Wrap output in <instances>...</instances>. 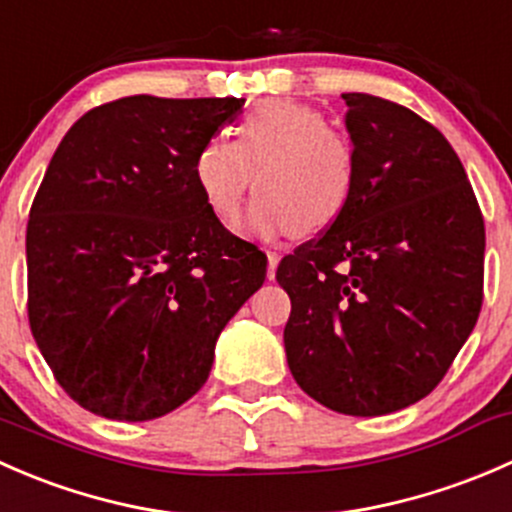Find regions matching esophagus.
Returning a JSON list of instances; mask_svg holds the SVG:
<instances>
[{"instance_id": "1", "label": "esophagus", "mask_w": 512, "mask_h": 512, "mask_svg": "<svg viewBox=\"0 0 512 512\" xmlns=\"http://www.w3.org/2000/svg\"><path fill=\"white\" fill-rule=\"evenodd\" d=\"M280 257H282V252L275 250V247H272V250H267V277H270V280H275V272H277V265H280Z\"/></svg>"}]
</instances>
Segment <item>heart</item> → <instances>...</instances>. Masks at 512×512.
Masks as SVG:
<instances>
[{
    "label": "heart",
    "instance_id": "1",
    "mask_svg": "<svg viewBox=\"0 0 512 512\" xmlns=\"http://www.w3.org/2000/svg\"><path fill=\"white\" fill-rule=\"evenodd\" d=\"M255 173L257 198L245 230L277 237L297 230L314 235L342 218L359 175L352 138L329 126L307 103H257L235 128V141L210 138L193 160V175L205 205L220 223L240 215Z\"/></svg>",
    "mask_w": 512,
    "mask_h": 512
}]
</instances>
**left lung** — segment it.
Instances as JSON below:
<instances>
[{
	"mask_svg": "<svg viewBox=\"0 0 512 512\" xmlns=\"http://www.w3.org/2000/svg\"><path fill=\"white\" fill-rule=\"evenodd\" d=\"M342 98L359 175L342 218L277 267L292 299L285 352L314 401L384 416L431 394L471 337L485 227L438 128L386 98Z\"/></svg>",
	"mask_w": 512,
	"mask_h": 512,
	"instance_id": "8db88e82",
	"label": "left lung"
}]
</instances>
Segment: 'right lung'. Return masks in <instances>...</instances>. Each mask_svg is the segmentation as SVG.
<instances>
[{"mask_svg": "<svg viewBox=\"0 0 512 512\" xmlns=\"http://www.w3.org/2000/svg\"><path fill=\"white\" fill-rule=\"evenodd\" d=\"M242 103L118 98L84 113L46 168L27 225L29 324L91 414L151 421L185 404L265 282V252L225 230L193 175Z\"/></svg>", "mask_w": 512, "mask_h": 512, "instance_id": "obj_1", "label": "right lung"}]
</instances>
